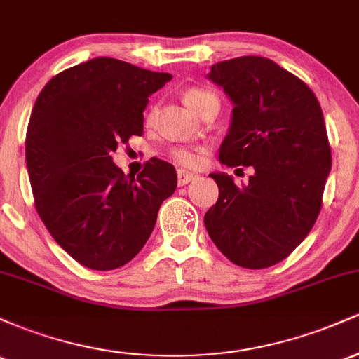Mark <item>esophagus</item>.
<instances>
[{"label": "esophagus", "instance_id": "obj_1", "mask_svg": "<svg viewBox=\"0 0 359 359\" xmlns=\"http://www.w3.org/2000/svg\"><path fill=\"white\" fill-rule=\"evenodd\" d=\"M194 179H196V174H192V172H185V170L177 172V182H179V185L189 184Z\"/></svg>", "mask_w": 359, "mask_h": 359}]
</instances>
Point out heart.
<instances>
[{"instance_id":"heart-1","label":"heart","mask_w":359,"mask_h":359,"mask_svg":"<svg viewBox=\"0 0 359 359\" xmlns=\"http://www.w3.org/2000/svg\"><path fill=\"white\" fill-rule=\"evenodd\" d=\"M184 101L187 102V106L196 113H203L208 106L216 104L219 106V97L212 93V90L204 89V88H191L184 93ZM155 108L150 109L147 119H154L155 116ZM168 156L177 163V165L185 167V168H196L204 162L205 156V148L204 147H172L168 150Z\"/></svg>"}]
</instances>
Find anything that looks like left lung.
I'll list each match as a JSON object with an SVG mask.
<instances>
[{
  "label": "left lung",
  "instance_id": "left-lung-1",
  "mask_svg": "<svg viewBox=\"0 0 359 359\" xmlns=\"http://www.w3.org/2000/svg\"><path fill=\"white\" fill-rule=\"evenodd\" d=\"M208 77L234 102L221 162L255 174L245 187L211 174L219 197L205 229L238 266L269 269L304 241L323 208L332 162L323 109L306 82L265 57L217 62Z\"/></svg>",
  "mask_w": 359,
  "mask_h": 359
}]
</instances>
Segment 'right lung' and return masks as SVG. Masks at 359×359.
Instances as JSON below:
<instances>
[{
    "instance_id": "1",
    "label": "right lung",
    "mask_w": 359,
    "mask_h": 359,
    "mask_svg": "<svg viewBox=\"0 0 359 359\" xmlns=\"http://www.w3.org/2000/svg\"><path fill=\"white\" fill-rule=\"evenodd\" d=\"M170 79L97 57L53 76L36 97L25 140L35 209L86 269L114 270L137 257L175 192L168 162L154 156L137 177L113 162L119 145L142 137L148 96Z\"/></svg>"
}]
</instances>
